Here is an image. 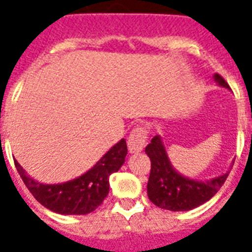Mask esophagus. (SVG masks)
<instances>
[{"instance_id": "1", "label": "esophagus", "mask_w": 252, "mask_h": 252, "mask_svg": "<svg viewBox=\"0 0 252 252\" xmlns=\"http://www.w3.org/2000/svg\"><path fill=\"white\" fill-rule=\"evenodd\" d=\"M146 131L142 127H135L127 139V147L130 154H138L143 151L146 146Z\"/></svg>"}]
</instances>
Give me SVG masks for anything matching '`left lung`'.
I'll use <instances>...</instances> for the list:
<instances>
[{
  "mask_svg": "<svg viewBox=\"0 0 252 252\" xmlns=\"http://www.w3.org/2000/svg\"><path fill=\"white\" fill-rule=\"evenodd\" d=\"M213 79L220 87L230 89L229 84L218 73L214 75ZM146 154L151 160V172L147 183L148 198L161 209L187 212L205 204L220 190L230 173L227 171L205 181L181 175L169 160L160 135L151 139V143L146 147Z\"/></svg>",
  "mask_w": 252,
  "mask_h": 252,
  "instance_id": "8db88e82",
  "label": "left lung"
}]
</instances>
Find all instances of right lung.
<instances>
[{
	"label": "right lung",
	"mask_w": 252,
	"mask_h": 252,
	"mask_svg": "<svg viewBox=\"0 0 252 252\" xmlns=\"http://www.w3.org/2000/svg\"><path fill=\"white\" fill-rule=\"evenodd\" d=\"M127 155L126 140L121 139L89 171L60 184L39 183L14 160L19 176L44 208L64 216H83L95 210L109 193V176L117 172Z\"/></svg>",
	"instance_id": "obj_1"
}]
</instances>
